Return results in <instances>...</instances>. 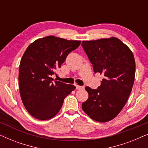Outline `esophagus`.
Returning <instances> with one entry per match:
<instances>
[{
	"label": "esophagus",
	"mask_w": 148,
	"mask_h": 148,
	"mask_svg": "<svg viewBox=\"0 0 148 148\" xmlns=\"http://www.w3.org/2000/svg\"><path fill=\"white\" fill-rule=\"evenodd\" d=\"M84 88V86H78V85H76V89L77 90H82V89Z\"/></svg>",
	"instance_id": "esophagus-1"
}]
</instances>
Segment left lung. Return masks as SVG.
Here are the masks:
<instances>
[{
  "instance_id": "left-lung-1",
  "label": "left lung",
  "mask_w": 148,
  "mask_h": 148,
  "mask_svg": "<svg viewBox=\"0 0 148 148\" xmlns=\"http://www.w3.org/2000/svg\"><path fill=\"white\" fill-rule=\"evenodd\" d=\"M82 46L95 73L104 76L97 89L86 87L89 97L82 109L93 120L108 122L121 112L131 92L135 75L134 56L114 37L83 41Z\"/></svg>"
}]
</instances>
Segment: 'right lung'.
<instances>
[{"mask_svg":"<svg viewBox=\"0 0 148 148\" xmlns=\"http://www.w3.org/2000/svg\"><path fill=\"white\" fill-rule=\"evenodd\" d=\"M80 44L49 36L36 40L24 52L19 69L20 95L26 110L34 118L48 120L54 117L64 99L75 89L73 85L51 77Z\"/></svg>","mask_w":148,"mask_h":148,"instance_id":"right-lung-1","label":"right lung"}]
</instances>
